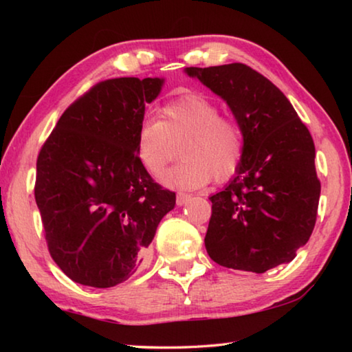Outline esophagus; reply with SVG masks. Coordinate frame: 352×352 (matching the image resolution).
Listing matches in <instances>:
<instances>
[{
  "label": "esophagus",
  "instance_id": "1",
  "mask_svg": "<svg viewBox=\"0 0 352 352\" xmlns=\"http://www.w3.org/2000/svg\"><path fill=\"white\" fill-rule=\"evenodd\" d=\"M190 199H192V195H190V194H186V192H178V194H177V205H178V206L186 205Z\"/></svg>",
  "mask_w": 352,
  "mask_h": 352
}]
</instances>
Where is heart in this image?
<instances>
[{"instance_id": "obj_1", "label": "heart", "mask_w": 352, "mask_h": 352, "mask_svg": "<svg viewBox=\"0 0 352 352\" xmlns=\"http://www.w3.org/2000/svg\"><path fill=\"white\" fill-rule=\"evenodd\" d=\"M180 148L182 163L166 172L163 183L175 189H197L211 182H226L239 169L245 136L234 119L204 94H184L163 105L158 119H144L136 130L135 152L148 175L160 177Z\"/></svg>"}]
</instances>
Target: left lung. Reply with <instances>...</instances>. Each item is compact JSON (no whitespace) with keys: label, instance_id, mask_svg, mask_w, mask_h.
Instances as JSON below:
<instances>
[{"label":"left lung","instance_id":"left-lung-1","mask_svg":"<svg viewBox=\"0 0 352 352\" xmlns=\"http://www.w3.org/2000/svg\"><path fill=\"white\" fill-rule=\"evenodd\" d=\"M226 100L245 152L234 180L210 197V258L234 270L264 273L290 262L317 222L321 184L305 122L276 85L243 63L186 68Z\"/></svg>","mask_w":352,"mask_h":352}]
</instances>
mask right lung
<instances>
[{
    "label": "right lung",
    "instance_id": "add662e5",
    "mask_svg": "<svg viewBox=\"0 0 352 352\" xmlns=\"http://www.w3.org/2000/svg\"><path fill=\"white\" fill-rule=\"evenodd\" d=\"M162 79L102 80L77 98L41 146L35 177L51 258L73 281L113 287L140 269L175 192L135 152L146 104Z\"/></svg>",
    "mask_w": 352,
    "mask_h": 352
}]
</instances>
